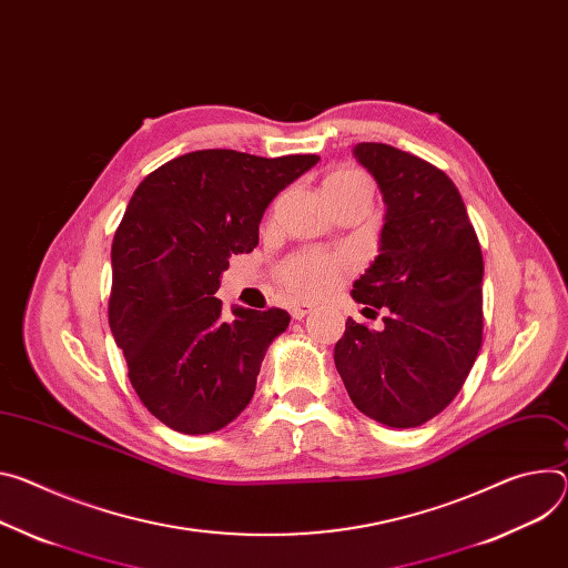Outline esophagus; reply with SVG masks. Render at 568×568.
I'll use <instances>...</instances> for the list:
<instances>
[{
	"label": "esophagus",
	"mask_w": 568,
	"mask_h": 568,
	"mask_svg": "<svg viewBox=\"0 0 568 568\" xmlns=\"http://www.w3.org/2000/svg\"><path fill=\"white\" fill-rule=\"evenodd\" d=\"M313 311H315V305L313 303H305V301H298V303L290 305V313H292L294 320H303V317L311 315Z\"/></svg>",
	"instance_id": "esophagus-1"
}]
</instances>
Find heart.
<instances>
[{"label": "heart", "mask_w": 568, "mask_h": 568, "mask_svg": "<svg viewBox=\"0 0 568 568\" xmlns=\"http://www.w3.org/2000/svg\"><path fill=\"white\" fill-rule=\"evenodd\" d=\"M357 185H369L367 176L357 170L342 168L326 176L324 190H344V187H357ZM344 267L342 257L322 255V253H307L301 257H294L292 263L283 267V281L290 290L301 294H322L328 287L335 285L339 272Z\"/></svg>", "instance_id": "1"}]
</instances>
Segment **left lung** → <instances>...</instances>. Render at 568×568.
I'll use <instances>...</instances> for the list:
<instances>
[{"instance_id":"left-lung-1","label":"left lung","mask_w":568,"mask_h":568,"mask_svg":"<svg viewBox=\"0 0 568 568\" xmlns=\"http://www.w3.org/2000/svg\"><path fill=\"white\" fill-rule=\"evenodd\" d=\"M355 161L378 183V255L353 283L357 303L385 307L383 331L346 320L335 367L353 405L389 428H417L457 396L483 344V251L455 183L383 142Z\"/></svg>"}]
</instances>
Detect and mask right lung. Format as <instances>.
Returning <instances> with one entry per match:
<instances>
[{
  "label": "right lung",
  "instance_id": "add662e5",
  "mask_svg": "<svg viewBox=\"0 0 568 568\" xmlns=\"http://www.w3.org/2000/svg\"><path fill=\"white\" fill-rule=\"evenodd\" d=\"M320 163L201 149L151 172L115 233L109 324L129 378L153 417L183 435L229 426L251 403L281 307H233L215 296L233 253H251L272 199Z\"/></svg>",
  "mask_w": 568,
  "mask_h": 568
}]
</instances>
